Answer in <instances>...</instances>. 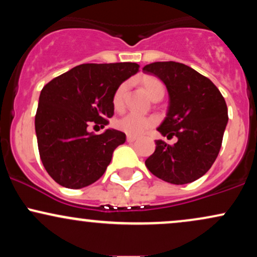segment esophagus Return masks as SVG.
<instances>
[{
    "mask_svg": "<svg viewBox=\"0 0 257 257\" xmlns=\"http://www.w3.org/2000/svg\"><path fill=\"white\" fill-rule=\"evenodd\" d=\"M137 139H138L137 137H132V135H128V137H126V141H128V143H134Z\"/></svg>",
    "mask_w": 257,
    "mask_h": 257,
    "instance_id": "1",
    "label": "esophagus"
}]
</instances>
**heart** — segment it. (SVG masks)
<instances>
[{
    "label": "heart",
    "instance_id": "1",
    "mask_svg": "<svg viewBox=\"0 0 257 257\" xmlns=\"http://www.w3.org/2000/svg\"><path fill=\"white\" fill-rule=\"evenodd\" d=\"M143 84L151 98L155 94L159 93V91H164L163 83L155 77H144ZM126 87H128L126 83H122L114 91L113 98H112V104H113V107L116 110H119L124 105ZM153 124H155V119L151 118V117H144L141 114L135 113V112H129V113L114 120V126L118 131L125 133L128 135H132V137H138V135L143 134L146 129L151 128Z\"/></svg>",
    "mask_w": 257,
    "mask_h": 257
}]
</instances>
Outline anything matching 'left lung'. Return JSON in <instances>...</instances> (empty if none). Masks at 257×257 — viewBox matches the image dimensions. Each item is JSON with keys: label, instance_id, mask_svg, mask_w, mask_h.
<instances>
[{"label": "left lung", "instance_id": "obj_1", "mask_svg": "<svg viewBox=\"0 0 257 257\" xmlns=\"http://www.w3.org/2000/svg\"><path fill=\"white\" fill-rule=\"evenodd\" d=\"M166 84L169 107L157 131L163 137L178 138L168 145L156 140V150L145 161L157 178L184 185L202 178L219 155L228 112L216 85L192 67L175 61H157L144 66Z\"/></svg>", "mask_w": 257, "mask_h": 257}]
</instances>
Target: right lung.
Returning a JSON list of instances; mask_svg holds the SVG:
<instances>
[{
    "mask_svg": "<svg viewBox=\"0 0 257 257\" xmlns=\"http://www.w3.org/2000/svg\"><path fill=\"white\" fill-rule=\"evenodd\" d=\"M137 63L82 64L53 78L41 90L35 129L43 167L67 188L85 187L102 176L125 134L106 129L96 135L88 125L104 128L113 116L112 98Z\"/></svg>",
    "mask_w": 257,
    "mask_h": 257,
    "instance_id": "right-lung-1",
    "label": "right lung"
}]
</instances>
